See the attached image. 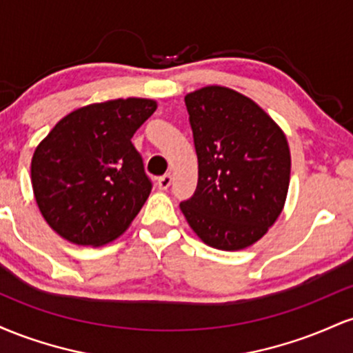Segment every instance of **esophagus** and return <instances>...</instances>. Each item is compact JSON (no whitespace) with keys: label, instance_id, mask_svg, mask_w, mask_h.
<instances>
[{"label":"esophagus","instance_id":"34e87169","mask_svg":"<svg viewBox=\"0 0 353 353\" xmlns=\"http://www.w3.org/2000/svg\"><path fill=\"white\" fill-rule=\"evenodd\" d=\"M171 182H172L171 174H164V176L157 177V185H159V189H163V190L168 189L169 185H171Z\"/></svg>","mask_w":353,"mask_h":353}]
</instances>
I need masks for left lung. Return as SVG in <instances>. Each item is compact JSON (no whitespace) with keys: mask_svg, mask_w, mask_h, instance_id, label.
Segmentation results:
<instances>
[{"mask_svg":"<svg viewBox=\"0 0 353 353\" xmlns=\"http://www.w3.org/2000/svg\"><path fill=\"white\" fill-rule=\"evenodd\" d=\"M199 163L197 188L181 210L205 244L241 250L281 216L290 182L282 129L252 99L208 86L185 96Z\"/></svg>","mask_w":353,"mask_h":353,"instance_id":"8db88e82","label":"left lung"}]
</instances>
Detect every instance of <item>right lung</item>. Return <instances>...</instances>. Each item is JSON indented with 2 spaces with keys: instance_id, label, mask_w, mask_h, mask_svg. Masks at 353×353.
Returning <instances> with one entry per match:
<instances>
[{
  "instance_id": "right-lung-1",
  "label": "right lung",
  "mask_w": 353,
  "mask_h": 353,
  "mask_svg": "<svg viewBox=\"0 0 353 353\" xmlns=\"http://www.w3.org/2000/svg\"><path fill=\"white\" fill-rule=\"evenodd\" d=\"M151 99L128 98L71 112L36 148L31 181L54 232L78 245L119 237L152 189L132 136L152 112Z\"/></svg>"
}]
</instances>
